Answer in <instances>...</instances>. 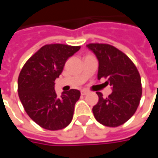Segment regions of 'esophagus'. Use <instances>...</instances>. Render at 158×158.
Listing matches in <instances>:
<instances>
[{
  "instance_id": "obj_1",
  "label": "esophagus",
  "mask_w": 158,
  "mask_h": 158,
  "mask_svg": "<svg viewBox=\"0 0 158 158\" xmlns=\"http://www.w3.org/2000/svg\"><path fill=\"white\" fill-rule=\"evenodd\" d=\"M89 93L88 90H86V89H82V90H81V94L82 95V96H85V95H87Z\"/></svg>"
}]
</instances>
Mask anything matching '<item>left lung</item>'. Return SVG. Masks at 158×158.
I'll list each match as a JSON object with an SVG mask.
<instances>
[{
	"label": "left lung",
	"instance_id": "8db88e82",
	"mask_svg": "<svg viewBox=\"0 0 158 158\" xmlns=\"http://www.w3.org/2000/svg\"><path fill=\"white\" fill-rule=\"evenodd\" d=\"M87 47L98 60V80L107 78L112 92L103 98L97 92L98 102L93 106L95 118L100 124L116 127L123 125L136 112L142 98V80L137 68L124 52L108 44L90 43Z\"/></svg>",
	"mask_w": 158,
	"mask_h": 158
}]
</instances>
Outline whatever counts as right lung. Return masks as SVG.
Listing matches in <instances>:
<instances>
[{
    "instance_id": "right-lung-1",
    "label": "right lung",
    "mask_w": 158,
    "mask_h": 158,
    "mask_svg": "<svg viewBox=\"0 0 158 158\" xmlns=\"http://www.w3.org/2000/svg\"><path fill=\"white\" fill-rule=\"evenodd\" d=\"M81 46L50 44L42 46L23 65L18 76L17 91L29 117L47 130L63 129L72 121L79 90L71 89L57 97L55 79L67 60Z\"/></svg>"
}]
</instances>
